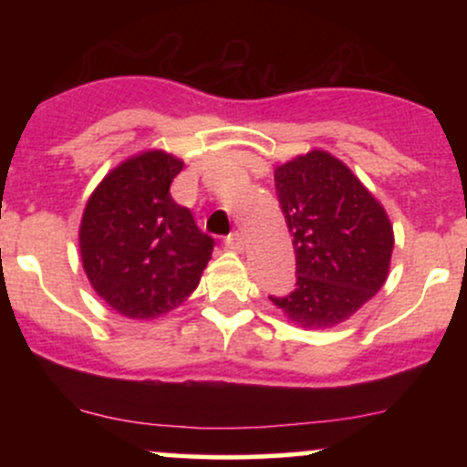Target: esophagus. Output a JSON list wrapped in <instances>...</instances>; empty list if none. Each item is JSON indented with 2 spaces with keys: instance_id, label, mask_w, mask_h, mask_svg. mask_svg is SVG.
Here are the masks:
<instances>
[{
  "instance_id": "esophagus-1",
  "label": "esophagus",
  "mask_w": 467,
  "mask_h": 467,
  "mask_svg": "<svg viewBox=\"0 0 467 467\" xmlns=\"http://www.w3.org/2000/svg\"><path fill=\"white\" fill-rule=\"evenodd\" d=\"M226 245L230 250H237L241 252L244 250V234L239 233V230H234V233H230L226 237Z\"/></svg>"
}]
</instances>
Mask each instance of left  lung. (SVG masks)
<instances>
[{
    "mask_svg": "<svg viewBox=\"0 0 467 467\" xmlns=\"http://www.w3.org/2000/svg\"><path fill=\"white\" fill-rule=\"evenodd\" d=\"M275 184L296 252V285L270 301L305 329L345 323L389 276L393 226L351 169L314 151L276 166Z\"/></svg>",
    "mask_w": 467,
    "mask_h": 467,
    "instance_id": "8db88e82",
    "label": "left lung"
}]
</instances>
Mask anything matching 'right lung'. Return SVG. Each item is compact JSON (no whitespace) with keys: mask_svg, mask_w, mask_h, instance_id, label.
Wrapping results in <instances>:
<instances>
[{"mask_svg":"<svg viewBox=\"0 0 467 467\" xmlns=\"http://www.w3.org/2000/svg\"><path fill=\"white\" fill-rule=\"evenodd\" d=\"M184 162L144 151L96 186L80 219L83 270L103 301L136 320L158 318L191 296L215 239L171 197Z\"/></svg>","mask_w":467,"mask_h":467,"instance_id":"obj_1","label":"right lung"}]
</instances>
